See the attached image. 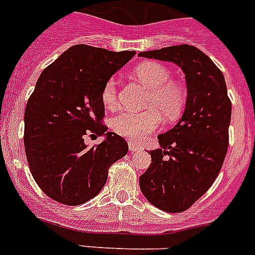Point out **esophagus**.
<instances>
[{
	"mask_svg": "<svg viewBox=\"0 0 255 255\" xmlns=\"http://www.w3.org/2000/svg\"><path fill=\"white\" fill-rule=\"evenodd\" d=\"M128 149H129V151H138L141 149L140 145H137L136 142H128Z\"/></svg>",
	"mask_w": 255,
	"mask_h": 255,
	"instance_id": "34e87169",
	"label": "esophagus"
}]
</instances>
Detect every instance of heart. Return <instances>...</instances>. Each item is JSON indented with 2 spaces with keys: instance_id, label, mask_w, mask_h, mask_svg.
<instances>
[{
  "instance_id": "heart-1",
  "label": "heart",
  "mask_w": 255,
  "mask_h": 255,
  "mask_svg": "<svg viewBox=\"0 0 255 255\" xmlns=\"http://www.w3.org/2000/svg\"><path fill=\"white\" fill-rule=\"evenodd\" d=\"M134 76L149 88L145 111H123L111 121L115 133L133 141L145 140L162 123V115L167 121L179 119L187 102V93L183 85L172 81L170 68L154 61L142 62L134 68ZM102 104L113 110L119 104L118 80L111 76L101 89Z\"/></svg>"
}]
</instances>
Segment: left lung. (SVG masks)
I'll return each instance as SVG.
<instances>
[{"label":"left lung","instance_id":"8db88e82","mask_svg":"<svg viewBox=\"0 0 255 255\" xmlns=\"http://www.w3.org/2000/svg\"><path fill=\"white\" fill-rule=\"evenodd\" d=\"M140 57L174 62L185 74V110L172 129L158 136L160 149L140 176L141 192L160 210L181 213L206 193L228 150L232 105L224 76L204 51L175 45L141 51Z\"/></svg>","mask_w":255,"mask_h":255}]
</instances>
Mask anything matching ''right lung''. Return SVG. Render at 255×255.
<instances>
[{"instance_id": "1", "label": "right lung", "mask_w": 255, "mask_h": 255, "mask_svg": "<svg viewBox=\"0 0 255 255\" xmlns=\"http://www.w3.org/2000/svg\"><path fill=\"white\" fill-rule=\"evenodd\" d=\"M136 54L78 44L41 72L24 111L31 174L51 200L76 206L97 196L109 168L128 153L127 141L105 126V81ZM107 138L88 148L85 135Z\"/></svg>"}]
</instances>
